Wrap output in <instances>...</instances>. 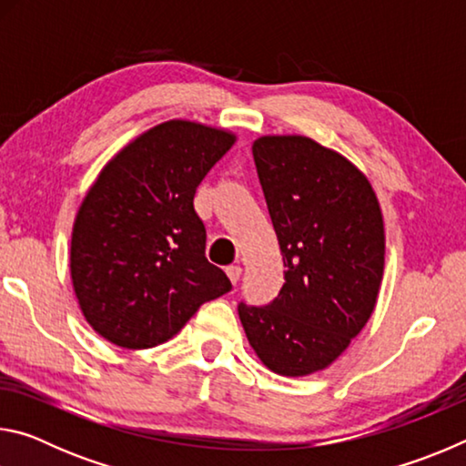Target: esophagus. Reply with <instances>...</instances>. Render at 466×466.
<instances>
[{
    "label": "esophagus",
    "instance_id": "obj_1",
    "mask_svg": "<svg viewBox=\"0 0 466 466\" xmlns=\"http://www.w3.org/2000/svg\"><path fill=\"white\" fill-rule=\"evenodd\" d=\"M226 273H228V278H230V281L236 283L242 278V267L240 265H230V267H226Z\"/></svg>",
    "mask_w": 466,
    "mask_h": 466
}]
</instances>
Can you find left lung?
Here are the masks:
<instances>
[{"label":"left lung","instance_id":"8db88e82","mask_svg":"<svg viewBox=\"0 0 466 466\" xmlns=\"http://www.w3.org/2000/svg\"><path fill=\"white\" fill-rule=\"evenodd\" d=\"M286 283L269 306H238L257 358L275 374L329 368L372 317L384 273V219L368 177L306 136L252 144Z\"/></svg>","mask_w":466,"mask_h":466}]
</instances>
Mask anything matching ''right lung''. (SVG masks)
Instances as JSON below:
<instances>
[{
	"label": "right lung",
	"instance_id": "add662e5",
	"mask_svg": "<svg viewBox=\"0 0 466 466\" xmlns=\"http://www.w3.org/2000/svg\"><path fill=\"white\" fill-rule=\"evenodd\" d=\"M236 139L224 127L170 119L102 167L77 208L69 248L77 306L102 339L149 350L175 337L203 302L232 289L205 258L193 197Z\"/></svg>",
	"mask_w": 466,
	"mask_h": 466
}]
</instances>
